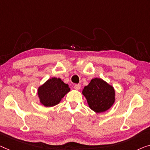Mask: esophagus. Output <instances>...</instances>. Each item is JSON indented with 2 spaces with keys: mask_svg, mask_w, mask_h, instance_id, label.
<instances>
[{
  "mask_svg": "<svg viewBox=\"0 0 150 150\" xmlns=\"http://www.w3.org/2000/svg\"><path fill=\"white\" fill-rule=\"evenodd\" d=\"M80 88H81V85H79V84L75 85L74 89H76V90H79V89H80Z\"/></svg>",
  "mask_w": 150,
  "mask_h": 150,
  "instance_id": "1",
  "label": "esophagus"
}]
</instances>
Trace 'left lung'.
Listing matches in <instances>:
<instances>
[{
  "label": "left lung",
  "instance_id": "left-lung-1",
  "mask_svg": "<svg viewBox=\"0 0 150 150\" xmlns=\"http://www.w3.org/2000/svg\"><path fill=\"white\" fill-rule=\"evenodd\" d=\"M89 108L96 113L110 109L115 102V90L112 86L101 78L91 80L82 91Z\"/></svg>",
  "mask_w": 150,
  "mask_h": 150
}]
</instances>
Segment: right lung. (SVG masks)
I'll return each mask as SVG.
<instances>
[{"mask_svg": "<svg viewBox=\"0 0 150 150\" xmlns=\"http://www.w3.org/2000/svg\"><path fill=\"white\" fill-rule=\"evenodd\" d=\"M70 90L69 85L61 79L52 77L39 86L37 93L40 104L45 107H52L59 104Z\"/></svg>", "mask_w": 150, "mask_h": 150, "instance_id": "right-lung-1", "label": "right lung"}]
</instances>
